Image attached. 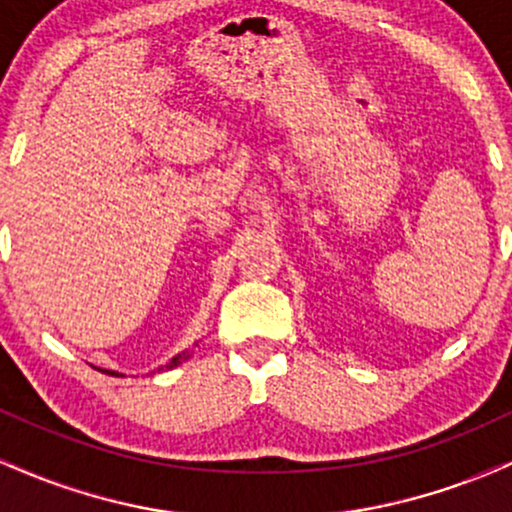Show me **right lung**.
Listing matches in <instances>:
<instances>
[{
  "label": "right lung",
  "mask_w": 512,
  "mask_h": 512,
  "mask_svg": "<svg viewBox=\"0 0 512 512\" xmlns=\"http://www.w3.org/2000/svg\"><path fill=\"white\" fill-rule=\"evenodd\" d=\"M182 356H185V354H182ZM182 356H175V358H173V363H170V366H178V363H180V358H182ZM105 373H108V370H105ZM108 375H115V370H110V373H108Z\"/></svg>",
  "instance_id": "right-lung-1"
}]
</instances>
